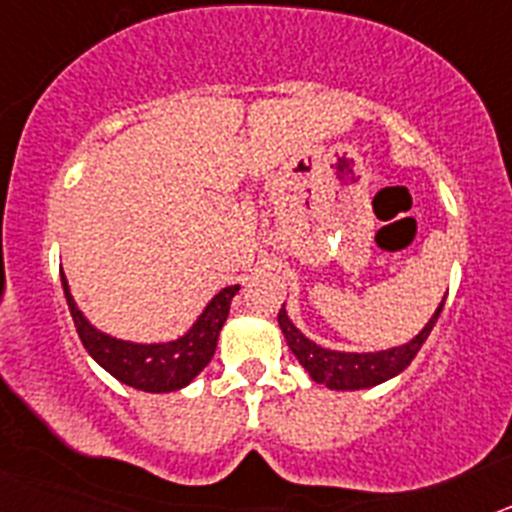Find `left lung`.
<instances>
[{
  "label": "left lung",
  "mask_w": 512,
  "mask_h": 512,
  "mask_svg": "<svg viewBox=\"0 0 512 512\" xmlns=\"http://www.w3.org/2000/svg\"><path fill=\"white\" fill-rule=\"evenodd\" d=\"M443 310V302L438 310L433 312V318L428 320L418 336L405 346L387 348V351H374V354H346V351H330V348L312 343L305 333L295 328V323L287 318V310H279L277 320L282 328L284 338H287L289 351L297 356L305 372L310 374L318 384H325L330 390H364V387H374L387 379L397 377L402 369H408L410 361L418 356L420 346L425 338L431 336L433 325H436L438 315Z\"/></svg>",
  "instance_id": "1"
}]
</instances>
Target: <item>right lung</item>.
<instances>
[{"mask_svg": "<svg viewBox=\"0 0 512 512\" xmlns=\"http://www.w3.org/2000/svg\"><path fill=\"white\" fill-rule=\"evenodd\" d=\"M63 295L69 302L71 318H74L76 333H79L81 343L89 351L94 361H97L102 369L112 374L115 379H120L122 384L135 387V390L143 392H174L182 390L192 382L197 374L210 364L212 354H215L217 336H220V328L228 320L230 312V300L238 292V284L235 287L220 289L215 297L210 300V305L202 310V315L197 318V323L184 333L182 338L169 343H130L120 341V338H112L102 330L94 328L81 310L76 307L74 297L69 292V282L63 277Z\"/></svg>", "mask_w": 512, "mask_h": 512, "instance_id": "add662e5", "label": "right lung"}]
</instances>
